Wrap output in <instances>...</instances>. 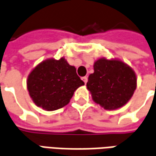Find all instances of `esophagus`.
<instances>
[{
	"label": "esophagus",
	"mask_w": 156,
	"mask_h": 156,
	"mask_svg": "<svg viewBox=\"0 0 156 156\" xmlns=\"http://www.w3.org/2000/svg\"><path fill=\"white\" fill-rule=\"evenodd\" d=\"M82 79H83V81L84 82V83H87V82H88V77H87V76L83 77V78H82Z\"/></svg>",
	"instance_id": "esophagus-1"
}]
</instances>
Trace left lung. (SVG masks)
Listing matches in <instances>:
<instances>
[{
    "mask_svg": "<svg viewBox=\"0 0 156 156\" xmlns=\"http://www.w3.org/2000/svg\"><path fill=\"white\" fill-rule=\"evenodd\" d=\"M94 73L88 77L87 88L95 103L112 110L124 106L134 94L136 76L133 69L119 60L100 58L94 62Z\"/></svg>",
    "mask_w": 156,
    "mask_h": 156,
    "instance_id": "1",
    "label": "left lung"
}]
</instances>
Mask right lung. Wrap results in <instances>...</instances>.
Wrapping results in <instances>:
<instances>
[{
	"instance_id": "1",
	"label": "right lung",
	"mask_w": 156,
	"mask_h": 156,
	"mask_svg": "<svg viewBox=\"0 0 156 156\" xmlns=\"http://www.w3.org/2000/svg\"><path fill=\"white\" fill-rule=\"evenodd\" d=\"M84 83L76 68L62 58L41 62L29 74L27 89L35 105L53 111L67 105L74 91Z\"/></svg>"
}]
</instances>
